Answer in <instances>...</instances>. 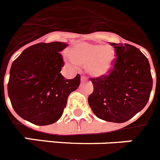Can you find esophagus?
Wrapping results in <instances>:
<instances>
[{
	"mask_svg": "<svg viewBox=\"0 0 160 160\" xmlns=\"http://www.w3.org/2000/svg\"><path fill=\"white\" fill-rule=\"evenodd\" d=\"M86 80H87V78H86L85 77H83V76H82V77H81V81L82 82H84V81H86Z\"/></svg>",
	"mask_w": 160,
	"mask_h": 160,
	"instance_id": "34e87169",
	"label": "esophagus"
}]
</instances>
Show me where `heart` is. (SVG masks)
Here are the masks:
<instances>
[{"label":"heart","mask_w":160,"mask_h":160,"mask_svg":"<svg viewBox=\"0 0 160 160\" xmlns=\"http://www.w3.org/2000/svg\"><path fill=\"white\" fill-rule=\"evenodd\" d=\"M114 48L92 43L80 42L72 47L69 54H65V61L70 67L85 65L88 73L100 77L110 72L116 61Z\"/></svg>","instance_id":"1"}]
</instances>
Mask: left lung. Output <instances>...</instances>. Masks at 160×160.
Returning a JSON list of instances; mask_svg holds the SVG:
<instances>
[{
	"label": "left lung",
	"mask_w": 160,
	"mask_h": 160,
	"mask_svg": "<svg viewBox=\"0 0 160 160\" xmlns=\"http://www.w3.org/2000/svg\"><path fill=\"white\" fill-rule=\"evenodd\" d=\"M110 44L116 54L114 67L108 75L90 79L94 89L88 100L98 118L124 123L146 106L153 80L148 58L139 48L128 44Z\"/></svg>",
	"instance_id": "obj_1"
}]
</instances>
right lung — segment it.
<instances>
[{
  "mask_svg": "<svg viewBox=\"0 0 160 160\" xmlns=\"http://www.w3.org/2000/svg\"><path fill=\"white\" fill-rule=\"evenodd\" d=\"M67 46L58 41L38 43L24 49L12 62L8 94L22 119L44 126L61 117L68 97L80 83L79 74L68 80L60 73L64 62L60 52Z\"/></svg>",
  "mask_w": 160,
  "mask_h": 160,
  "instance_id": "1",
  "label": "right lung"
}]
</instances>
